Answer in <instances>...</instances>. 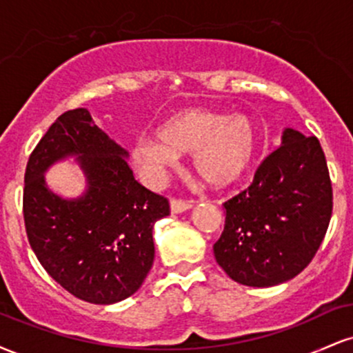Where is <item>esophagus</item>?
<instances>
[{
    "instance_id": "esophagus-1",
    "label": "esophagus",
    "mask_w": 353,
    "mask_h": 353,
    "mask_svg": "<svg viewBox=\"0 0 353 353\" xmlns=\"http://www.w3.org/2000/svg\"><path fill=\"white\" fill-rule=\"evenodd\" d=\"M192 201H185V199H177V197H174L171 199V210L174 214H179V212H184V210H188L192 208Z\"/></svg>"
}]
</instances>
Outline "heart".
<instances>
[{"label":"heart","mask_w":353,"mask_h":353,"mask_svg":"<svg viewBox=\"0 0 353 353\" xmlns=\"http://www.w3.org/2000/svg\"><path fill=\"white\" fill-rule=\"evenodd\" d=\"M257 151L259 132L250 117L190 108L165 121L157 129V139H137L132 159L141 171L157 176L174 164L177 154H192L197 176L205 184L222 189L245 176Z\"/></svg>","instance_id":"1"}]
</instances>
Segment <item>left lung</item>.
<instances>
[{
    "label": "left lung",
    "mask_w": 353,
    "mask_h": 353,
    "mask_svg": "<svg viewBox=\"0 0 353 353\" xmlns=\"http://www.w3.org/2000/svg\"><path fill=\"white\" fill-rule=\"evenodd\" d=\"M332 208V181L319 139L285 129L282 145L259 165L252 184L224 202V230L214 244L217 264L242 285L290 281L317 254Z\"/></svg>",
    "instance_id": "8db88e82"
}]
</instances>
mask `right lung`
<instances>
[{"label":"right lung","instance_id":"add662e5","mask_svg":"<svg viewBox=\"0 0 353 353\" xmlns=\"http://www.w3.org/2000/svg\"><path fill=\"white\" fill-rule=\"evenodd\" d=\"M79 156L90 188L64 201L46 188L42 172ZM125 151L92 123L88 109L63 112L31 152L24 172L23 216L39 264L81 301L108 305L143 285L154 262V222L171 214L164 196L132 176Z\"/></svg>","mask_w":353,"mask_h":353}]
</instances>
